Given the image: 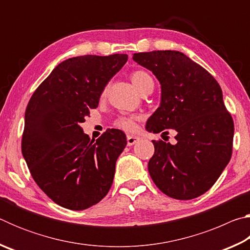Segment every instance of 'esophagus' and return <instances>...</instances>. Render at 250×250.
<instances>
[{
    "mask_svg": "<svg viewBox=\"0 0 250 250\" xmlns=\"http://www.w3.org/2000/svg\"><path fill=\"white\" fill-rule=\"evenodd\" d=\"M139 140H140V137H138V135H132V134H129L128 137H126V145L128 146H133L137 143Z\"/></svg>",
    "mask_w": 250,
    "mask_h": 250,
    "instance_id": "34e87169",
    "label": "esophagus"
}]
</instances>
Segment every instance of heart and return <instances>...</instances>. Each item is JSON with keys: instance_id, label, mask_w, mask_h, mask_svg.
<instances>
[{"instance_id": "heart-1", "label": "heart", "mask_w": 250, "mask_h": 250, "mask_svg": "<svg viewBox=\"0 0 250 250\" xmlns=\"http://www.w3.org/2000/svg\"><path fill=\"white\" fill-rule=\"evenodd\" d=\"M131 80L134 87L141 92L145 91L146 88L153 86V80L151 76L143 70H135L131 74ZM135 117H120L115 121V125L124 130H133L135 128Z\"/></svg>"}]
</instances>
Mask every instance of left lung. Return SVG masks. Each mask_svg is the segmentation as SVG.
Here are the masks:
<instances>
[{"label":"left lung","mask_w":250,"mask_h":250,"mask_svg":"<svg viewBox=\"0 0 250 250\" xmlns=\"http://www.w3.org/2000/svg\"><path fill=\"white\" fill-rule=\"evenodd\" d=\"M161 83V104L146 122L149 132L176 131L174 145L155 141L147 168L154 184L175 200L208 191L229 162L234 121L218 83L177 50L133 54Z\"/></svg>","instance_id":"obj_1"}]
</instances>
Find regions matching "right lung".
<instances>
[{
  "mask_svg": "<svg viewBox=\"0 0 250 250\" xmlns=\"http://www.w3.org/2000/svg\"><path fill=\"white\" fill-rule=\"evenodd\" d=\"M126 54L68 58L34 91L25 111L22 153L34 181L56 204L83 210L111 188L125 134L111 129L90 140L80 125L98 107Z\"/></svg>",
  "mask_w": 250,
  "mask_h": 250,
  "instance_id": "add662e5",
  "label": "right lung"
}]
</instances>
